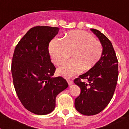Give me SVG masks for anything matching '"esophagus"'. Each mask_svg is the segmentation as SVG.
Instances as JSON below:
<instances>
[{"label":"esophagus","instance_id":"1","mask_svg":"<svg viewBox=\"0 0 129 129\" xmlns=\"http://www.w3.org/2000/svg\"><path fill=\"white\" fill-rule=\"evenodd\" d=\"M67 82H68L69 85H71L73 84V81H72V80H70V79H67Z\"/></svg>","mask_w":129,"mask_h":129}]
</instances>
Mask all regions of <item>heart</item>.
<instances>
[{"instance_id":"1","label":"heart","mask_w":129,"mask_h":129,"mask_svg":"<svg viewBox=\"0 0 129 129\" xmlns=\"http://www.w3.org/2000/svg\"><path fill=\"white\" fill-rule=\"evenodd\" d=\"M49 52L52 61L56 66L63 64L72 53L73 59L58 70L63 77H71L83 70H91L101 59L103 46L92 34L83 31H73L68 33L64 40H52Z\"/></svg>"}]
</instances>
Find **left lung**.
<instances>
[{
    "label": "left lung",
    "instance_id": "obj_1",
    "mask_svg": "<svg viewBox=\"0 0 129 129\" xmlns=\"http://www.w3.org/2000/svg\"><path fill=\"white\" fill-rule=\"evenodd\" d=\"M103 46L101 59L85 74L74 82L81 89L75 99V107L84 115H95L104 109L113 96L118 80V60L111 41L95 29H91ZM86 79L88 83L81 81Z\"/></svg>",
    "mask_w": 129,
    "mask_h": 129
}]
</instances>
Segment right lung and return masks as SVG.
I'll use <instances>...</instances> for the list:
<instances>
[{"mask_svg":"<svg viewBox=\"0 0 129 129\" xmlns=\"http://www.w3.org/2000/svg\"><path fill=\"white\" fill-rule=\"evenodd\" d=\"M56 27L35 26L18 43L11 72L18 97L25 108L36 115H47L55 107L57 95L68 87L62 77H54L49 43L57 34Z\"/></svg>","mask_w":129,"mask_h":129,"instance_id":"right-lung-1","label":"right lung"}]
</instances>
